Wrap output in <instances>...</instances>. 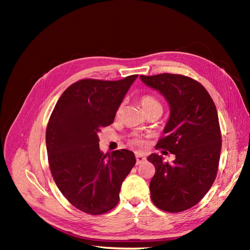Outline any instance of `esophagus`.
<instances>
[{
	"label": "esophagus",
	"mask_w": 250,
	"mask_h": 250,
	"mask_svg": "<svg viewBox=\"0 0 250 250\" xmlns=\"http://www.w3.org/2000/svg\"><path fill=\"white\" fill-rule=\"evenodd\" d=\"M135 157H136V164H142L143 162L146 161V158L143 155H141V153H136Z\"/></svg>",
	"instance_id": "1"
}]
</instances>
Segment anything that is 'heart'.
<instances>
[{
    "label": "heart",
    "instance_id": "obj_1",
    "mask_svg": "<svg viewBox=\"0 0 250 250\" xmlns=\"http://www.w3.org/2000/svg\"><path fill=\"white\" fill-rule=\"evenodd\" d=\"M140 103L142 105L143 109L145 110L146 114H149L150 111H153V110H162V105L160 103V101H159L155 95L152 94H143L142 97L140 98ZM121 110H122V107L121 106H119L118 108H117L116 110V115L119 116L121 114ZM132 144L133 145H139L140 144V141L136 139V137H132L131 141H130Z\"/></svg>",
    "mask_w": 250,
    "mask_h": 250
}]
</instances>
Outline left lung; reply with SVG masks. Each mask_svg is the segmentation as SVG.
Wrapping results in <instances>:
<instances>
[{
    "label": "left lung",
    "mask_w": 250,
    "mask_h": 250,
    "mask_svg": "<svg viewBox=\"0 0 250 250\" xmlns=\"http://www.w3.org/2000/svg\"><path fill=\"white\" fill-rule=\"evenodd\" d=\"M141 79L167 100L171 115L156 148L176 156L173 163L157 153L147 158L156 167L150 198L158 208L179 213L198 204L216 179L221 151L218 114L207 90L191 77L163 73Z\"/></svg>",
    "instance_id": "8db88e82"
}]
</instances>
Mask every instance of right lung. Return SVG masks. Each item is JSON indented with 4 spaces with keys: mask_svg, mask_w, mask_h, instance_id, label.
<instances>
[{
    "mask_svg": "<svg viewBox=\"0 0 250 250\" xmlns=\"http://www.w3.org/2000/svg\"><path fill=\"white\" fill-rule=\"evenodd\" d=\"M137 76L78 81L62 93L50 115L46 147L51 175L66 200L86 214L102 215L118 204L121 184L136 162L128 149L101 152L98 133L113 124Z\"/></svg>",
    "mask_w": 250,
    "mask_h": 250,
    "instance_id": "1",
    "label": "right lung"
}]
</instances>
